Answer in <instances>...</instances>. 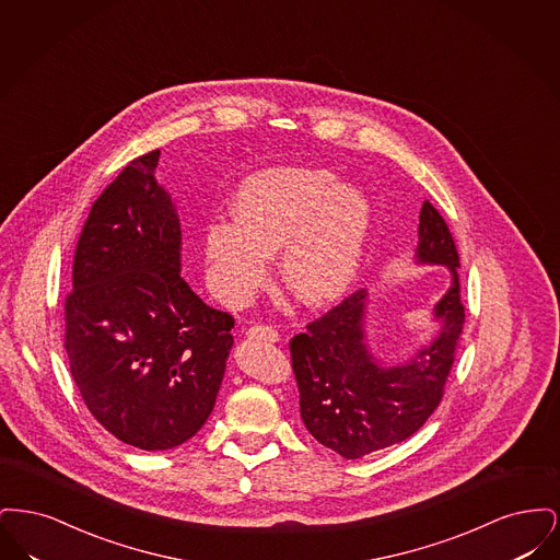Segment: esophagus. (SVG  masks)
Returning a JSON list of instances; mask_svg holds the SVG:
<instances>
[{
  "label": "esophagus",
  "mask_w": 560,
  "mask_h": 560,
  "mask_svg": "<svg viewBox=\"0 0 560 560\" xmlns=\"http://www.w3.org/2000/svg\"><path fill=\"white\" fill-rule=\"evenodd\" d=\"M245 336L249 340H258V342H270V345L279 342V331L275 327H268V325H254L245 331Z\"/></svg>",
  "instance_id": "34e87169"
}]
</instances>
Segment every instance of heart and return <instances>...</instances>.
<instances>
[{"instance_id": "obj_1", "label": "heart", "mask_w": 560, "mask_h": 560, "mask_svg": "<svg viewBox=\"0 0 560 560\" xmlns=\"http://www.w3.org/2000/svg\"><path fill=\"white\" fill-rule=\"evenodd\" d=\"M372 203L323 167H272L247 176L233 197V218H215L203 233L213 292L237 304L268 275L281 249L283 285L306 306L338 300L354 281L372 231Z\"/></svg>"}]
</instances>
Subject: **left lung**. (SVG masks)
Here are the masks:
<instances>
[{"label":"left lung","instance_id":"obj_1","mask_svg":"<svg viewBox=\"0 0 560 560\" xmlns=\"http://www.w3.org/2000/svg\"><path fill=\"white\" fill-rule=\"evenodd\" d=\"M416 265L445 267L450 288L432 306V338L407 361L388 365L368 342L370 293L359 290L308 323L290 342L300 416L320 445L347 459L380 452L424 427L443 397L464 325L459 258L452 233L428 201L420 212Z\"/></svg>","mask_w":560,"mask_h":560}]
</instances>
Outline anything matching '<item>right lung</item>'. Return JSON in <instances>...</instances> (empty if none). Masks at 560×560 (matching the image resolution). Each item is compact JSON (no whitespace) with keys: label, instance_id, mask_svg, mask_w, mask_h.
<instances>
[{"label":"right lung","instance_id":"add662e5","mask_svg":"<svg viewBox=\"0 0 560 560\" xmlns=\"http://www.w3.org/2000/svg\"><path fill=\"white\" fill-rule=\"evenodd\" d=\"M142 155L94 201L65 302V348L90 413L144 452L187 443L212 413L233 348L229 313L210 308L183 272V231Z\"/></svg>","mask_w":560,"mask_h":560}]
</instances>
